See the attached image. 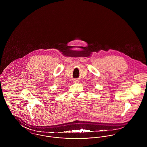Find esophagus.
<instances>
[{
	"label": "esophagus",
	"mask_w": 147,
	"mask_h": 147,
	"mask_svg": "<svg viewBox=\"0 0 147 147\" xmlns=\"http://www.w3.org/2000/svg\"><path fill=\"white\" fill-rule=\"evenodd\" d=\"M78 82H79V80H78V79L74 80V83H78Z\"/></svg>",
	"instance_id": "34e87169"
}]
</instances>
